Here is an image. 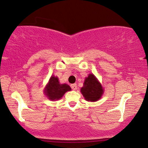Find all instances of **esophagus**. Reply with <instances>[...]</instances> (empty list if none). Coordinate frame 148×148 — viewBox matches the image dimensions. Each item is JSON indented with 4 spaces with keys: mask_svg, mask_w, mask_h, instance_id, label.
<instances>
[{
    "mask_svg": "<svg viewBox=\"0 0 148 148\" xmlns=\"http://www.w3.org/2000/svg\"><path fill=\"white\" fill-rule=\"evenodd\" d=\"M71 87L73 90H76L77 88V85L76 83H74V84H71Z\"/></svg>",
    "mask_w": 148,
    "mask_h": 148,
    "instance_id": "34e87169",
    "label": "esophagus"
}]
</instances>
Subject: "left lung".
Returning a JSON list of instances; mask_svg holds the SVG:
<instances>
[{"label":"left lung","mask_w":148,"mask_h":148,"mask_svg":"<svg viewBox=\"0 0 148 148\" xmlns=\"http://www.w3.org/2000/svg\"><path fill=\"white\" fill-rule=\"evenodd\" d=\"M81 92L85 100L94 102L101 99L103 94V89L101 83L98 81L94 75L89 74L88 77L85 78Z\"/></svg>","instance_id":"obj_1"}]
</instances>
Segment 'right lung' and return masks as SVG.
Instances as JSON below:
<instances>
[{
  "instance_id": "add662e5",
  "label": "right lung",
  "mask_w": 148,
  "mask_h": 148,
  "mask_svg": "<svg viewBox=\"0 0 148 148\" xmlns=\"http://www.w3.org/2000/svg\"><path fill=\"white\" fill-rule=\"evenodd\" d=\"M71 87L66 84H60L58 77L51 76L49 81L45 88L44 92L52 101L59 100L67 91L71 90Z\"/></svg>"
}]
</instances>
